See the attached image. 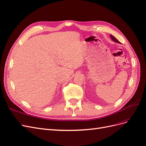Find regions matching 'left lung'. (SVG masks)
Listing matches in <instances>:
<instances>
[{
  "label": "left lung",
  "instance_id": "1",
  "mask_svg": "<svg viewBox=\"0 0 146 146\" xmlns=\"http://www.w3.org/2000/svg\"><path fill=\"white\" fill-rule=\"evenodd\" d=\"M110 36H111V39H112V40H113L114 41H115V42H116V43H120V41L118 40H117L116 39L115 37L114 36H112V35H110Z\"/></svg>",
  "mask_w": 146,
  "mask_h": 146
}]
</instances>
